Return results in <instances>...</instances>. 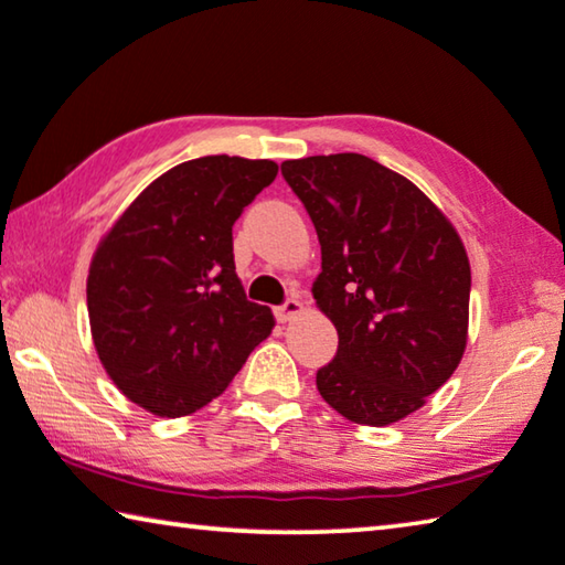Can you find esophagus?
Returning a JSON list of instances; mask_svg holds the SVG:
<instances>
[{"label": "esophagus", "mask_w": 565, "mask_h": 565, "mask_svg": "<svg viewBox=\"0 0 565 565\" xmlns=\"http://www.w3.org/2000/svg\"><path fill=\"white\" fill-rule=\"evenodd\" d=\"M301 309H303V303L296 299V296H291V299H286L281 306H276V309H274L276 321H281V323L291 321L296 313H301Z\"/></svg>", "instance_id": "34e87169"}]
</instances>
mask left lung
<instances>
[{"label": "left lung", "mask_w": 565, "mask_h": 565, "mask_svg": "<svg viewBox=\"0 0 565 565\" xmlns=\"http://www.w3.org/2000/svg\"><path fill=\"white\" fill-rule=\"evenodd\" d=\"M321 244L313 299L338 331L316 387L383 427L449 381L467 345L471 271L452 224L407 178L358 152L281 162Z\"/></svg>", "instance_id": "1"}]
</instances>
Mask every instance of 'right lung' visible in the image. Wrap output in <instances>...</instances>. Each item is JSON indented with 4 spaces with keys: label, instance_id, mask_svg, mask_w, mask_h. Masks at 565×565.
<instances>
[{
    "label": "right lung",
    "instance_id": "right-lung-1",
    "mask_svg": "<svg viewBox=\"0 0 565 565\" xmlns=\"http://www.w3.org/2000/svg\"><path fill=\"white\" fill-rule=\"evenodd\" d=\"M276 172L271 160H188L100 242L86 286L90 333L113 383L152 415L212 403L271 333V311L234 271L232 227Z\"/></svg>",
    "mask_w": 565,
    "mask_h": 565
}]
</instances>
